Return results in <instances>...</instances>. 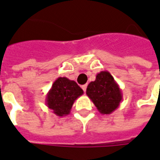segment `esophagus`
<instances>
[{
    "mask_svg": "<svg viewBox=\"0 0 160 160\" xmlns=\"http://www.w3.org/2000/svg\"><path fill=\"white\" fill-rule=\"evenodd\" d=\"M82 89H83V91L85 92L86 89H87V84H83V85H82Z\"/></svg>",
    "mask_w": 160,
    "mask_h": 160,
    "instance_id": "1",
    "label": "esophagus"
}]
</instances>
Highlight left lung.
Wrapping results in <instances>:
<instances>
[{
	"label": "left lung",
	"mask_w": 160,
	"mask_h": 160,
	"mask_svg": "<svg viewBox=\"0 0 160 160\" xmlns=\"http://www.w3.org/2000/svg\"><path fill=\"white\" fill-rule=\"evenodd\" d=\"M86 94L102 114L113 113L122 101V89L107 71L96 75V80L89 82L87 87Z\"/></svg>",
	"instance_id": "left-lung-1"
}]
</instances>
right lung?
I'll use <instances>...</instances> for the list:
<instances>
[{
  "label": "right lung",
  "instance_id": "obj_1",
  "mask_svg": "<svg viewBox=\"0 0 160 160\" xmlns=\"http://www.w3.org/2000/svg\"><path fill=\"white\" fill-rule=\"evenodd\" d=\"M83 94L78 83L67 78H58L52 83L46 97V104L58 116L71 113L74 102Z\"/></svg>",
  "mask_w": 160,
  "mask_h": 160
}]
</instances>
